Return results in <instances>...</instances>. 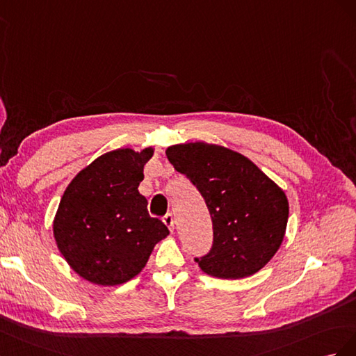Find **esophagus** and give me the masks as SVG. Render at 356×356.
Segmentation results:
<instances>
[{"instance_id":"esophagus-1","label":"esophagus","mask_w":356,"mask_h":356,"mask_svg":"<svg viewBox=\"0 0 356 356\" xmlns=\"http://www.w3.org/2000/svg\"><path fill=\"white\" fill-rule=\"evenodd\" d=\"M162 220H164V223L168 227L170 231L175 229V218H172L171 213H167V215H165L164 218H162Z\"/></svg>"}]
</instances>
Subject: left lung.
Returning <instances> with one entry per match:
<instances>
[{
    "instance_id": "8db88e82",
    "label": "left lung",
    "mask_w": 356,
    "mask_h": 356,
    "mask_svg": "<svg viewBox=\"0 0 356 356\" xmlns=\"http://www.w3.org/2000/svg\"><path fill=\"white\" fill-rule=\"evenodd\" d=\"M167 158L198 189L211 216L213 245L195 258L200 268L219 279L259 271L285 236V192L250 159L218 145H176L167 149Z\"/></svg>"
}]
</instances>
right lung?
Segmentation results:
<instances>
[{"label": "right lung", "mask_w": 356, "mask_h": 356, "mask_svg": "<svg viewBox=\"0 0 356 356\" xmlns=\"http://www.w3.org/2000/svg\"><path fill=\"white\" fill-rule=\"evenodd\" d=\"M154 149L101 155L71 180L54 220L58 249L79 276L103 286L125 283L145 268L170 231L150 218L138 192Z\"/></svg>", "instance_id": "add662e5"}]
</instances>
